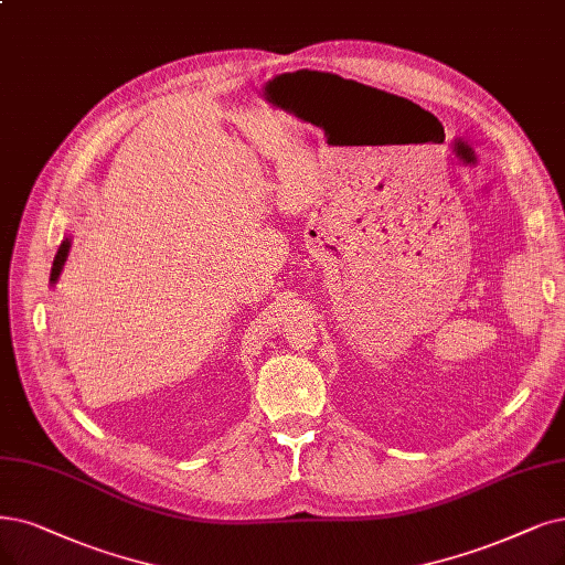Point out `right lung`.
Instances as JSON below:
<instances>
[{
  "instance_id": "add662e5",
  "label": "right lung",
  "mask_w": 565,
  "mask_h": 565,
  "mask_svg": "<svg viewBox=\"0 0 565 565\" xmlns=\"http://www.w3.org/2000/svg\"><path fill=\"white\" fill-rule=\"evenodd\" d=\"M70 246H72V239H65V242L60 244L57 254H55V260H53V267H51V284L57 281L60 271H62V265H65V260H67V256H70Z\"/></svg>"
}]
</instances>
